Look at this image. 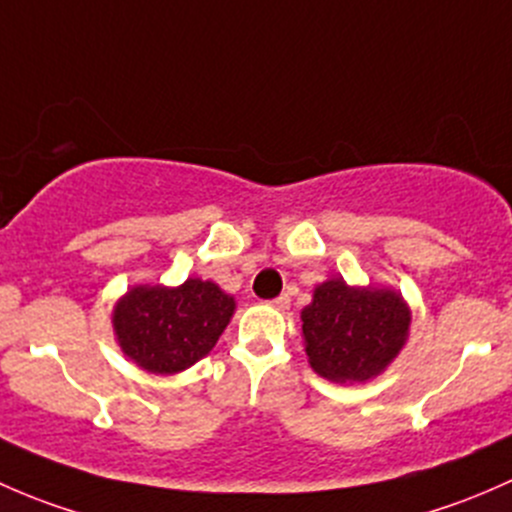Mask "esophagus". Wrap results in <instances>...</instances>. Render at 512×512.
Segmentation results:
<instances>
[{
  "label": "esophagus",
  "mask_w": 512,
  "mask_h": 512,
  "mask_svg": "<svg viewBox=\"0 0 512 512\" xmlns=\"http://www.w3.org/2000/svg\"><path fill=\"white\" fill-rule=\"evenodd\" d=\"M268 305H271V308H276V310H288V308H291V298L283 293V295H278V298H273Z\"/></svg>",
  "instance_id": "esophagus-1"
}]
</instances>
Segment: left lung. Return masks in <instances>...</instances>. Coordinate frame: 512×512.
<instances>
[{
	"mask_svg": "<svg viewBox=\"0 0 512 512\" xmlns=\"http://www.w3.org/2000/svg\"><path fill=\"white\" fill-rule=\"evenodd\" d=\"M308 365L335 384L370 382L407 345L412 310L392 288L350 286L333 276L300 310Z\"/></svg>",
	"mask_w": 512,
	"mask_h": 512,
	"instance_id": "8db88e82",
	"label": "left lung"
}]
</instances>
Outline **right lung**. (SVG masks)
<instances>
[{"label":"right lung","instance_id":"obj_1","mask_svg":"<svg viewBox=\"0 0 512 512\" xmlns=\"http://www.w3.org/2000/svg\"><path fill=\"white\" fill-rule=\"evenodd\" d=\"M236 310L214 281L128 288L113 305V333L123 355L152 374H177L212 352Z\"/></svg>","mask_w":512,"mask_h":512}]
</instances>
